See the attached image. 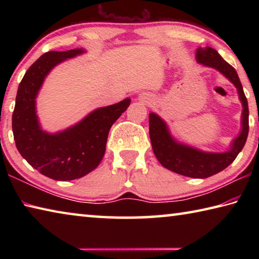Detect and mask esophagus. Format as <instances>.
I'll return each mask as SVG.
<instances>
[{"mask_svg":"<svg viewBox=\"0 0 259 259\" xmlns=\"http://www.w3.org/2000/svg\"><path fill=\"white\" fill-rule=\"evenodd\" d=\"M142 99H144V100H147L148 98L146 97V96H143V95H142Z\"/></svg>","mask_w":259,"mask_h":259,"instance_id":"obj_1","label":"esophagus"}]
</instances>
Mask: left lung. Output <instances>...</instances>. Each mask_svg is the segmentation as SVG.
<instances>
[{
  "label": "left lung",
  "mask_w": 259,
  "mask_h": 259,
  "mask_svg": "<svg viewBox=\"0 0 259 259\" xmlns=\"http://www.w3.org/2000/svg\"><path fill=\"white\" fill-rule=\"evenodd\" d=\"M195 58L205 67L214 68L232 82L242 104L241 131L231 143L230 150L222 153L204 152L179 143L172 137L165 122L155 113L150 114V138L153 152L160 163L170 171L192 178H207L227 168L242 151L249 133V108L243 88L235 69L210 47L198 48Z\"/></svg>",
  "instance_id": "8db88e82"
}]
</instances>
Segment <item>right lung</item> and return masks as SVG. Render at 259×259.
Listing matches in <instances>:
<instances>
[{
	"instance_id": "1",
	"label": "right lung",
	"mask_w": 259,
	"mask_h": 259,
	"mask_svg": "<svg viewBox=\"0 0 259 259\" xmlns=\"http://www.w3.org/2000/svg\"><path fill=\"white\" fill-rule=\"evenodd\" d=\"M84 49L49 51L30 66L21 80L12 114L17 150L28 163L55 181H73L97 168L106 151L109 129L129 107L131 99L99 107L76 124L56 134L41 128L36 97L51 69L84 54Z\"/></svg>"
}]
</instances>
